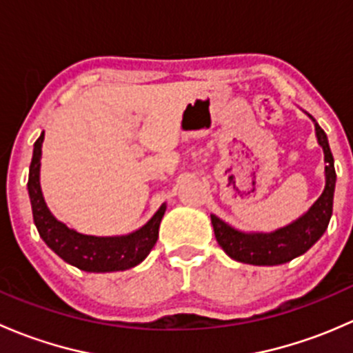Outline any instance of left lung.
<instances>
[{"label": "left lung", "mask_w": 353, "mask_h": 353, "mask_svg": "<svg viewBox=\"0 0 353 353\" xmlns=\"http://www.w3.org/2000/svg\"><path fill=\"white\" fill-rule=\"evenodd\" d=\"M316 137L325 150L326 186L321 196L309 208L305 215H302L290 225L270 234L239 232L222 222L219 216L212 215L216 243L230 258L256 266L283 265V263L304 254L328 229L331 213H333L336 172H334V160L330 150L328 138L318 123H316Z\"/></svg>", "instance_id": "obj_1"}]
</instances>
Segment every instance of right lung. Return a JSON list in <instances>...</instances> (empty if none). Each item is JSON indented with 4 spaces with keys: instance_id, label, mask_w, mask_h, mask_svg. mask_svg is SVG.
I'll return each instance as SVG.
<instances>
[{
    "instance_id": "1",
    "label": "right lung",
    "mask_w": 353,
    "mask_h": 353,
    "mask_svg": "<svg viewBox=\"0 0 353 353\" xmlns=\"http://www.w3.org/2000/svg\"><path fill=\"white\" fill-rule=\"evenodd\" d=\"M42 141H44V133L34 143V155H32L27 183L34 223L42 241L59 258L83 272H119V270L133 268L143 261L159 239V227L165 213V205L160 206L159 212L140 230L130 236L94 237L68 229L65 223L58 222L52 216L42 196L41 183H39Z\"/></svg>"
}]
</instances>
